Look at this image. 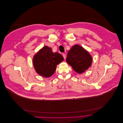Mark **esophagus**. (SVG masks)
I'll use <instances>...</instances> for the list:
<instances>
[{"label":"esophagus","instance_id":"obj_1","mask_svg":"<svg viewBox=\"0 0 123 123\" xmlns=\"http://www.w3.org/2000/svg\"><path fill=\"white\" fill-rule=\"evenodd\" d=\"M62 56L64 57V59H66V54H65V53H63L62 54Z\"/></svg>","mask_w":123,"mask_h":123}]
</instances>
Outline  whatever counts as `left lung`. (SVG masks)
<instances>
[{
    "label": "left lung",
    "mask_w": 123,
    "mask_h": 123,
    "mask_svg": "<svg viewBox=\"0 0 123 123\" xmlns=\"http://www.w3.org/2000/svg\"><path fill=\"white\" fill-rule=\"evenodd\" d=\"M66 61L78 73H81L91 65V56L83 47L74 45L69 52Z\"/></svg>",
    "instance_id": "1"
}]
</instances>
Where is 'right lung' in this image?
<instances>
[{
	"label": "right lung",
	"instance_id": "right-lung-1",
	"mask_svg": "<svg viewBox=\"0 0 123 123\" xmlns=\"http://www.w3.org/2000/svg\"><path fill=\"white\" fill-rule=\"evenodd\" d=\"M63 60L64 58L61 54L53 53L50 47L44 46L34 55L33 63L37 73L48 77L53 75L56 66Z\"/></svg>",
	"mask_w": 123,
	"mask_h": 123
}]
</instances>
